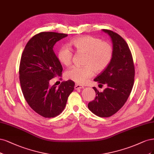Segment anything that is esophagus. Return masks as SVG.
Wrapping results in <instances>:
<instances>
[{"instance_id":"obj_1","label":"esophagus","mask_w":154,"mask_h":154,"mask_svg":"<svg viewBox=\"0 0 154 154\" xmlns=\"http://www.w3.org/2000/svg\"><path fill=\"white\" fill-rule=\"evenodd\" d=\"M84 88V86L83 85H81V84H76L75 85V87H74L75 90H79V89H82Z\"/></svg>"}]
</instances>
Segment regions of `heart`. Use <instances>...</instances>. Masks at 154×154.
Instances as JSON below:
<instances>
[{
  "label": "heart",
  "instance_id": "b5f03b06",
  "mask_svg": "<svg viewBox=\"0 0 154 154\" xmlns=\"http://www.w3.org/2000/svg\"><path fill=\"white\" fill-rule=\"evenodd\" d=\"M70 45L77 52L86 54L82 67L72 66L66 73L68 79L79 84L85 83L96 72H101L110 64L113 56V48L107 42L91 36H82L72 39ZM57 58L64 66L72 63L73 53L67 46H62L58 50Z\"/></svg>",
  "mask_w": 154,
  "mask_h": 154
}]
</instances>
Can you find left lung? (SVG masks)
Listing matches in <instances>:
<instances>
[{"instance_id": "8db88e82", "label": "left lung", "mask_w": 154, "mask_h": 154, "mask_svg": "<svg viewBox=\"0 0 154 154\" xmlns=\"http://www.w3.org/2000/svg\"><path fill=\"white\" fill-rule=\"evenodd\" d=\"M111 38L112 59L108 66L94 81L106 84L102 92L93 87L95 100L89 102L88 108L100 117H109L123 106L129 97L134 81L135 70L131 52L127 42L117 33L102 29Z\"/></svg>"}]
</instances>
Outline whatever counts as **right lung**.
Segmentation results:
<instances>
[{"label": "right lung", "instance_id": "1", "mask_svg": "<svg viewBox=\"0 0 154 154\" xmlns=\"http://www.w3.org/2000/svg\"><path fill=\"white\" fill-rule=\"evenodd\" d=\"M66 34L43 32L34 36L25 47L19 67L23 97L32 109L45 118L55 117L64 110L75 83L63 81L59 87L50 81L61 77L63 67L53 48Z\"/></svg>", "mask_w": 154, "mask_h": 154}]
</instances>
